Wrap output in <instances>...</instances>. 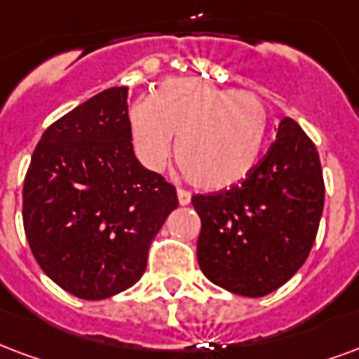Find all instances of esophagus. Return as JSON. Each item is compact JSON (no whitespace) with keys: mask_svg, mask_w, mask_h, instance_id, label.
<instances>
[{"mask_svg":"<svg viewBox=\"0 0 359 359\" xmlns=\"http://www.w3.org/2000/svg\"><path fill=\"white\" fill-rule=\"evenodd\" d=\"M177 198H179L180 205H188L190 200H192V196H190V192H187V190H177Z\"/></svg>","mask_w":359,"mask_h":359,"instance_id":"1","label":"esophagus"}]
</instances>
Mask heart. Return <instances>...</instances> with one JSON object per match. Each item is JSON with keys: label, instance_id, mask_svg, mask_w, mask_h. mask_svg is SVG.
<instances>
[{"label": "heart", "instance_id": "heart-1", "mask_svg": "<svg viewBox=\"0 0 359 359\" xmlns=\"http://www.w3.org/2000/svg\"><path fill=\"white\" fill-rule=\"evenodd\" d=\"M129 133L133 150L150 171L167 165L177 135L175 154L188 179L203 190H224L261 161L268 112L253 93L172 78L129 110Z\"/></svg>", "mask_w": 359, "mask_h": 359}]
</instances>
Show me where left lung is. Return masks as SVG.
Listing matches in <instances>:
<instances>
[{"label":"left lung","instance_id":"8db88e82","mask_svg":"<svg viewBox=\"0 0 359 359\" xmlns=\"http://www.w3.org/2000/svg\"><path fill=\"white\" fill-rule=\"evenodd\" d=\"M323 196L314 142L294 119L283 118L276 142L240 184L192 198L201 219V272L241 297L257 299L281 287L314 245Z\"/></svg>","mask_w":359,"mask_h":359}]
</instances>
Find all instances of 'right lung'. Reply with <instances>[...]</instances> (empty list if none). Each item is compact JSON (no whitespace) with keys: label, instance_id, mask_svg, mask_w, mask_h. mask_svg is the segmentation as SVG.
<instances>
[{"label":"right lung","instance_id":"obj_1","mask_svg":"<svg viewBox=\"0 0 359 359\" xmlns=\"http://www.w3.org/2000/svg\"><path fill=\"white\" fill-rule=\"evenodd\" d=\"M177 190L135 158L127 87H110L57 119L24 179V232L58 287L100 301L144 274Z\"/></svg>","mask_w":359,"mask_h":359}]
</instances>
